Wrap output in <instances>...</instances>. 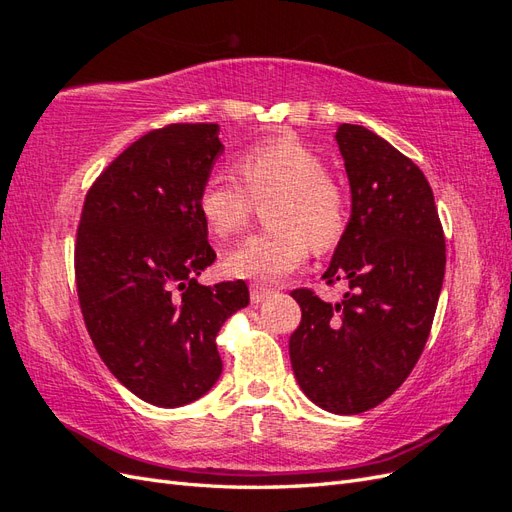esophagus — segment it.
I'll return each mask as SVG.
<instances>
[{
  "label": "esophagus",
  "mask_w": 512,
  "mask_h": 512,
  "mask_svg": "<svg viewBox=\"0 0 512 512\" xmlns=\"http://www.w3.org/2000/svg\"><path fill=\"white\" fill-rule=\"evenodd\" d=\"M273 294V290L271 288H267V286H258V284H254L252 288H250V299H252V303L254 305H260V303H265L269 297Z\"/></svg>",
  "instance_id": "esophagus-1"
}]
</instances>
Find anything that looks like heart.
<instances>
[{
    "label": "heart",
    "instance_id": "b5f03b06",
    "mask_svg": "<svg viewBox=\"0 0 512 512\" xmlns=\"http://www.w3.org/2000/svg\"><path fill=\"white\" fill-rule=\"evenodd\" d=\"M237 168L243 182L228 170H213L200 185L198 211L215 235L228 237L245 224L252 196H277L267 207L273 226L247 235L226 254L228 275L277 282L305 262L307 236L329 247L342 235L344 198L314 149L294 138H269L243 149Z\"/></svg>",
    "mask_w": 512,
    "mask_h": 512
}]
</instances>
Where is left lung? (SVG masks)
<instances>
[{
	"label": "left lung",
	"mask_w": 512,
	"mask_h": 512,
	"mask_svg": "<svg viewBox=\"0 0 512 512\" xmlns=\"http://www.w3.org/2000/svg\"><path fill=\"white\" fill-rule=\"evenodd\" d=\"M350 183V220L337 241L329 284L342 301L294 290L301 324L290 363L322 410L361 414L391 397L421 356L444 282L446 247L431 185L404 153L363 126H337Z\"/></svg>",
	"instance_id": "obj_1"
}]
</instances>
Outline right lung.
Here are the masks:
<instances>
[{
    "instance_id": "add662e5",
    "label": "right lung",
    "mask_w": 512,
    "mask_h": 512,
    "mask_svg": "<svg viewBox=\"0 0 512 512\" xmlns=\"http://www.w3.org/2000/svg\"><path fill=\"white\" fill-rule=\"evenodd\" d=\"M218 123L138 138L85 198L74 247L81 312L98 354L130 393L188 406L222 376V324L250 303L243 280L200 286L213 265L200 185L222 156Z\"/></svg>"
}]
</instances>
